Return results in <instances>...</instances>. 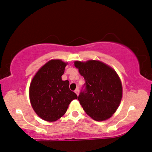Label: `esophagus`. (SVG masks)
I'll return each instance as SVG.
<instances>
[{
    "mask_svg": "<svg viewBox=\"0 0 152 152\" xmlns=\"http://www.w3.org/2000/svg\"><path fill=\"white\" fill-rule=\"evenodd\" d=\"M75 93L77 96H79V94H80V91H79L78 88H76L75 91Z\"/></svg>",
    "mask_w": 152,
    "mask_h": 152,
    "instance_id": "esophagus-1",
    "label": "esophagus"
}]
</instances>
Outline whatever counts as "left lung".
<instances>
[{"instance_id": "1", "label": "left lung", "mask_w": 152, "mask_h": 152, "mask_svg": "<svg viewBox=\"0 0 152 152\" xmlns=\"http://www.w3.org/2000/svg\"><path fill=\"white\" fill-rule=\"evenodd\" d=\"M84 77V88L78 100L85 112L96 121L109 119L117 110L122 98L121 80L114 69L101 61H75Z\"/></svg>"}]
</instances>
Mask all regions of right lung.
Wrapping results in <instances>:
<instances>
[{"instance_id": "right-lung-1", "label": "right lung", "mask_w": 152, "mask_h": 152, "mask_svg": "<svg viewBox=\"0 0 152 152\" xmlns=\"http://www.w3.org/2000/svg\"><path fill=\"white\" fill-rule=\"evenodd\" d=\"M67 64L51 60L41 68L31 82L29 97L35 113L47 121H55L64 115L69 104L77 96L69 88V81H63Z\"/></svg>"}]
</instances>
